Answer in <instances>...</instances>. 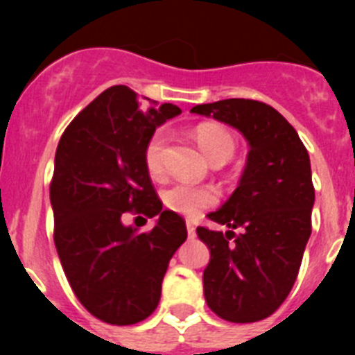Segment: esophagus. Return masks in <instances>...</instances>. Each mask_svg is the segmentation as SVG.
I'll return each mask as SVG.
<instances>
[{"instance_id":"obj_1","label":"esophagus","mask_w":355,"mask_h":355,"mask_svg":"<svg viewBox=\"0 0 355 355\" xmlns=\"http://www.w3.org/2000/svg\"><path fill=\"white\" fill-rule=\"evenodd\" d=\"M187 231H188V238H196V225H193V222L190 220L187 222Z\"/></svg>"}]
</instances>
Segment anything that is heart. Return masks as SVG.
I'll return each instance as SVG.
<instances>
[{"instance_id":"heart-1","label":"heart","mask_w":355,"mask_h":355,"mask_svg":"<svg viewBox=\"0 0 355 355\" xmlns=\"http://www.w3.org/2000/svg\"><path fill=\"white\" fill-rule=\"evenodd\" d=\"M196 140L209 162L231 159L236 149L233 135L215 124H202L196 130ZM167 146V133L155 131L144 147V165L153 178L162 174L163 153ZM163 205L172 211L184 216H197L202 209L216 202V192L211 187H193V184L175 183L168 187L162 196Z\"/></svg>"}]
</instances>
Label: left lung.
<instances>
[{
    "mask_svg": "<svg viewBox=\"0 0 355 355\" xmlns=\"http://www.w3.org/2000/svg\"><path fill=\"white\" fill-rule=\"evenodd\" d=\"M190 112L233 126L249 144L238 188L208 213L229 231L197 227V236L209 249L202 274L209 309L234 324L258 322L284 302L311 236L309 155L295 128L265 103L224 99Z\"/></svg>",
    "mask_w": 355,
    "mask_h": 355,
    "instance_id": "left-lung-1",
    "label": "left lung"
}]
</instances>
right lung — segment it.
Wrapping results in <instances>:
<instances>
[{
    "label": "right lung",
    "mask_w": 355,
    "mask_h": 355,
    "mask_svg": "<svg viewBox=\"0 0 355 355\" xmlns=\"http://www.w3.org/2000/svg\"><path fill=\"white\" fill-rule=\"evenodd\" d=\"M180 114L115 85L81 110L56 147V252L78 300L106 324H139L155 311L168 261L187 240V224L163 209L144 165L150 135ZM131 209L158 216L155 227L140 234L124 225Z\"/></svg>",
    "instance_id": "right-lung-1"
}]
</instances>
